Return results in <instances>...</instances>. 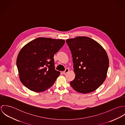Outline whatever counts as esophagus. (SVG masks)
Returning a JSON list of instances; mask_svg holds the SVG:
<instances>
[{
  "label": "esophagus",
  "instance_id": "esophagus-1",
  "mask_svg": "<svg viewBox=\"0 0 125 125\" xmlns=\"http://www.w3.org/2000/svg\"><path fill=\"white\" fill-rule=\"evenodd\" d=\"M69 71V69L66 68V69L65 70V71H64L63 72V74H66V73H68Z\"/></svg>",
  "mask_w": 125,
  "mask_h": 125
}]
</instances>
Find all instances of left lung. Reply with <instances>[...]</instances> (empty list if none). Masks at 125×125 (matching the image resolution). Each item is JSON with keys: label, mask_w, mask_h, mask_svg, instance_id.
<instances>
[{"label": "left lung", "mask_w": 125, "mask_h": 125, "mask_svg": "<svg viewBox=\"0 0 125 125\" xmlns=\"http://www.w3.org/2000/svg\"><path fill=\"white\" fill-rule=\"evenodd\" d=\"M66 42L71 52L75 74L70 82L72 87L82 93L95 91L106 77L109 62L105 51L87 36H78Z\"/></svg>", "instance_id": "8db88e82"}]
</instances>
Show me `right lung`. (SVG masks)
I'll list each match as a JSON object with an SVG mask.
<instances>
[{"label": "right lung", "instance_id": "obj_1", "mask_svg": "<svg viewBox=\"0 0 125 125\" xmlns=\"http://www.w3.org/2000/svg\"><path fill=\"white\" fill-rule=\"evenodd\" d=\"M64 43L63 39L38 37L22 48L16 64L20 79L24 86L39 92L53 85L60 74L55 69L54 55Z\"/></svg>", "mask_w": 125, "mask_h": 125}]
</instances>
